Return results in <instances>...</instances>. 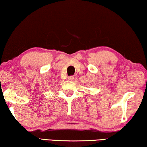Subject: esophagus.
Instances as JSON below:
<instances>
[{
	"label": "esophagus",
	"instance_id": "obj_1",
	"mask_svg": "<svg viewBox=\"0 0 147 147\" xmlns=\"http://www.w3.org/2000/svg\"><path fill=\"white\" fill-rule=\"evenodd\" d=\"M74 78H75V77H74V76H69L68 78H67V80H69V81H71V80H73L74 79Z\"/></svg>",
	"mask_w": 147,
	"mask_h": 147
}]
</instances>
